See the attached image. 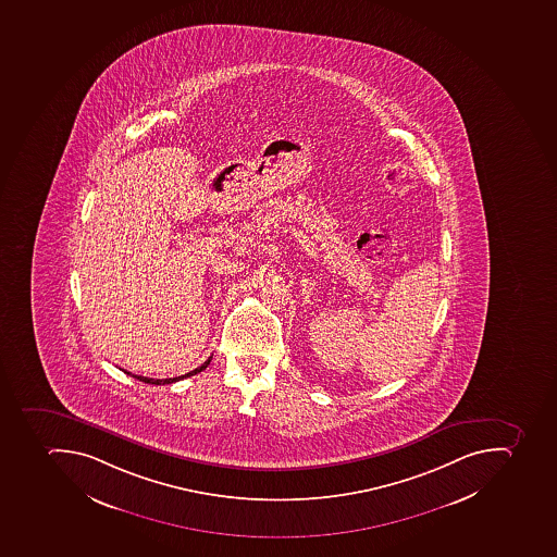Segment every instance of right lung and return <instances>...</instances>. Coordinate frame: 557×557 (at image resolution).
Returning a JSON list of instances; mask_svg holds the SVG:
<instances>
[{"label": "right lung", "mask_w": 557, "mask_h": 557, "mask_svg": "<svg viewBox=\"0 0 557 557\" xmlns=\"http://www.w3.org/2000/svg\"><path fill=\"white\" fill-rule=\"evenodd\" d=\"M211 357L208 358V360L202 363V366L197 367L196 370H191V372H188V374L180 375V377H173V379H151V377H143V375H136L133 374V372H127V370H124L125 374L131 375V377L138 379V381H143V383L147 384H156V386H159V384H171L176 383V381H182V379L190 377V375L199 374V372H202V370L206 369V367L210 366Z\"/></svg>", "instance_id": "add662e5"}]
</instances>
